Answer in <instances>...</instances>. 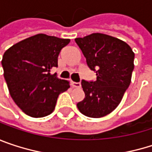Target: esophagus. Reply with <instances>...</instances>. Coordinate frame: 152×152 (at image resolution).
I'll return each mask as SVG.
<instances>
[{
    "instance_id": "obj_1",
    "label": "esophagus",
    "mask_w": 152,
    "mask_h": 152,
    "mask_svg": "<svg viewBox=\"0 0 152 152\" xmlns=\"http://www.w3.org/2000/svg\"><path fill=\"white\" fill-rule=\"evenodd\" d=\"M72 85L75 88H81V83H76V82H72Z\"/></svg>"
}]
</instances>
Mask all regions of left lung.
Here are the masks:
<instances>
[{"label": "left lung", "mask_w": 152, "mask_h": 152, "mask_svg": "<svg viewBox=\"0 0 152 152\" xmlns=\"http://www.w3.org/2000/svg\"><path fill=\"white\" fill-rule=\"evenodd\" d=\"M75 41L97 76L95 81L82 80L85 98L77 107L91 118L106 116L121 103L131 83L135 53L126 42L102 33L76 38Z\"/></svg>", "instance_id": "8db88e82"}]
</instances>
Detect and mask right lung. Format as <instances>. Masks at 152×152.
Wrapping results in <instances>:
<instances>
[{"instance_id":"1","label":"right lung","mask_w":152,"mask_h":152,"mask_svg":"<svg viewBox=\"0 0 152 152\" xmlns=\"http://www.w3.org/2000/svg\"><path fill=\"white\" fill-rule=\"evenodd\" d=\"M70 39L37 34L9 48L1 65L10 94L27 115L40 118L55 108L59 95L70 86L51 69L58 67L61 50Z\"/></svg>"}]
</instances>
